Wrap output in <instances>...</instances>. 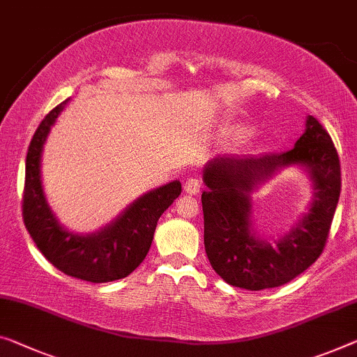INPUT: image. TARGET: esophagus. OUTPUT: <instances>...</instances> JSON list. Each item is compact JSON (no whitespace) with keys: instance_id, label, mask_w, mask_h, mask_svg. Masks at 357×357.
I'll use <instances>...</instances> for the list:
<instances>
[{"instance_id":"obj_1","label":"esophagus","mask_w":357,"mask_h":357,"mask_svg":"<svg viewBox=\"0 0 357 357\" xmlns=\"http://www.w3.org/2000/svg\"><path fill=\"white\" fill-rule=\"evenodd\" d=\"M183 190H185V193H188L191 196L197 195V193H199V190H201L199 180H197V178H188L185 182V185H183Z\"/></svg>"}]
</instances>
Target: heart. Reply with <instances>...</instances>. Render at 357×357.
I'll list each match as a JSON object with an SVG mask.
<instances>
[{"mask_svg":"<svg viewBox=\"0 0 357 357\" xmlns=\"http://www.w3.org/2000/svg\"><path fill=\"white\" fill-rule=\"evenodd\" d=\"M259 132L260 129L255 124L245 121H228L218 128V135L228 142H245Z\"/></svg>","mask_w":357,"mask_h":357,"instance_id":"1","label":"heart"}]
</instances>
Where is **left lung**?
Here are the masks:
<instances>
[{
	"mask_svg": "<svg viewBox=\"0 0 357 357\" xmlns=\"http://www.w3.org/2000/svg\"><path fill=\"white\" fill-rule=\"evenodd\" d=\"M310 178L313 197L287 234L274 240L255 228L251 195L284 168ZM204 248L215 273L229 286L263 290L287 284L324 250L340 197V161L331 135L306 116L292 150L260 156H213L202 171Z\"/></svg>",
	"mask_w": 357,
	"mask_h": 357,
	"instance_id": "obj_1",
	"label": "left lung"
}]
</instances>
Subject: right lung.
I'll return each mask as SVG.
<instances>
[{"label":"right lung","instance_id":"1","mask_svg":"<svg viewBox=\"0 0 357 357\" xmlns=\"http://www.w3.org/2000/svg\"><path fill=\"white\" fill-rule=\"evenodd\" d=\"M68 100L47 113L31 139L25 162L24 223L36 248L57 270L87 282H112L129 276L144 261L158 220L182 193V185L174 180L146 191L94 233L81 234L65 228L46 199L41 158L47 135Z\"/></svg>","mask_w":357,"mask_h":357}]
</instances>
